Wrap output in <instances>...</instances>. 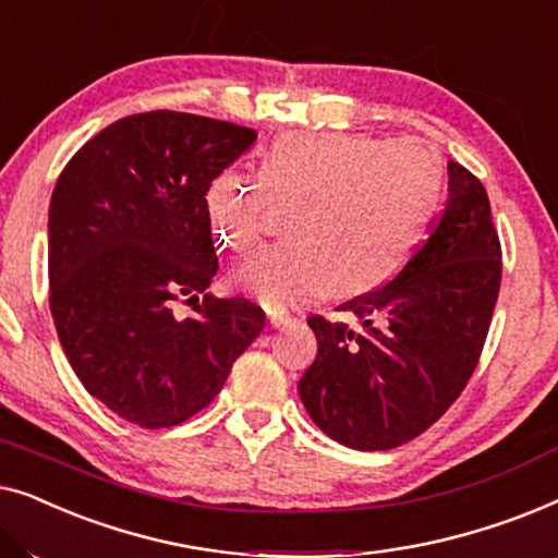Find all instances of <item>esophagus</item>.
Returning a JSON list of instances; mask_svg holds the SVG:
<instances>
[{
  "label": "esophagus",
  "instance_id": "obj_1",
  "mask_svg": "<svg viewBox=\"0 0 558 558\" xmlns=\"http://www.w3.org/2000/svg\"><path fill=\"white\" fill-rule=\"evenodd\" d=\"M266 317H269L271 327H287V325L294 323V317L284 310H266Z\"/></svg>",
  "mask_w": 558,
  "mask_h": 558
}]
</instances>
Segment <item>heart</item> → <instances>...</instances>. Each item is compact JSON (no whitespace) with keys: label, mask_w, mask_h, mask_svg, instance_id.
<instances>
[{"label":"heart","mask_w":558,"mask_h":558,"mask_svg":"<svg viewBox=\"0 0 558 558\" xmlns=\"http://www.w3.org/2000/svg\"><path fill=\"white\" fill-rule=\"evenodd\" d=\"M441 195V165L418 142L294 132L274 142L262 180L220 172L205 218L220 246L243 254L274 203H296L289 243L258 248L233 269V287L266 307H292L332 289L355 296L384 287L424 241Z\"/></svg>","instance_id":"1"}]
</instances>
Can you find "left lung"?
<instances>
[{
	"label": "left lung",
	"instance_id": "8db88e82",
	"mask_svg": "<svg viewBox=\"0 0 558 558\" xmlns=\"http://www.w3.org/2000/svg\"><path fill=\"white\" fill-rule=\"evenodd\" d=\"M429 239L376 292L340 304L357 327L312 315L317 357L296 386L312 422L361 452L407 445L462 393L500 289V241L475 174L447 162Z\"/></svg>",
	"mask_w": 558,
	"mask_h": 558
}]
</instances>
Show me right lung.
<instances>
[{"mask_svg":"<svg viewBox=\"0 0 558 558\" xmlns=\"http://www.w3.org/2000/svg\"><path fill=\"white\" fill-rule=\"evenodd\" d=\"M254 129L180 111L113 121L60 172L48 213L50 312L63 353L104 407L144 429L185 422L264 330L243 296L206 294L218 271L205 190Z\"/></svg>","mask_w":558,"mask_h":558,"instance_id":"1","label":"right lung"}]
</instances>
